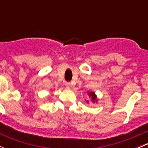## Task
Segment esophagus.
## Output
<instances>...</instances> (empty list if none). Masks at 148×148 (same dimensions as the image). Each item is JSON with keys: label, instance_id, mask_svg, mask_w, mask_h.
Returning <instances> with one entry per match:
<instances>
[{"label": "esophagus", "instance_id": "obj_1", "mask_svg": "<svg viewBox=\"0 0 148 148\" xmlns=\"http://www.w3.org/2000/svg\"><path fill=\"white\" fill-rule=\"evenodd\" d=\"M64 85H65L66 88H71V84L69 82H65Z\"/></svg>", "mask_w": 148, "mask_h": 148}]
</instances>
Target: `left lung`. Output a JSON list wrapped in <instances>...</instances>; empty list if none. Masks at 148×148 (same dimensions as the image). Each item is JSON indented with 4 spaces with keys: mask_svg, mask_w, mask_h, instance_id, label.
<instances>
[{
    "mask_svg": "<svg viewBox=\"0 0 148 148\" xmlns=\"http://www.w3.org/2000/svg\"><path fill=\"white\" fill-rule=\"evenodd\" d=\"M88 95H89V97H91L92 101L93 103H95V101H97V96L94 92H88ZM87 101L88 103H89L88 102V101Z\"/></svg>",
    "mask_w": 148,
    "mask_h": 148,
    "instance_id": "obj_1",
    "label": "left lung"
}]
</instances>
